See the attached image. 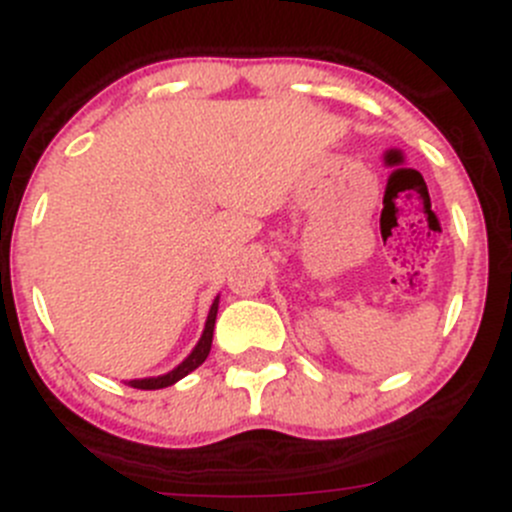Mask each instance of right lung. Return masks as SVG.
Listing matches in <instances>:
<instances>
[{"mask_svg":"<svg viewBox=\"0 0 512 512\" xmlns=\"http://www.w3.org/2000/svg\"><path fill=\"white\" fill-rule=\"evenodd\" d=\"M218 304H220V297H215L213 304H210L208 319H205V329L203 334H200L198 344H195L193 352L185 356L173 371H168V374L163 376H148V379H131L128 381V386H133V389H143V391L165 389V386H173L175 381H180L183 376H188L190 371L198 369V366L208 359L210 347H213V329H215V317H218Z\"/></svg>","mask_w":512,"mask_h":512,"instance_id":"add662e5","label":"right lung"}]
</instances>
